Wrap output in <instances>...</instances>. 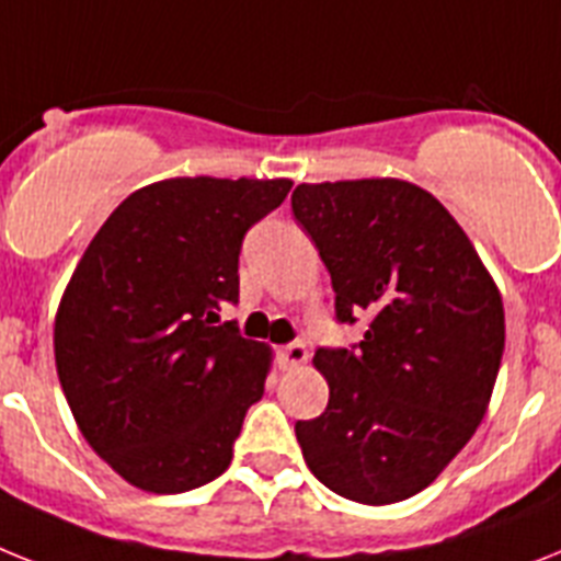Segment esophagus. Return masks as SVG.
Segmentation results:
<instances>
[{
    "label": "esophagus",
    "mask_w": 561,
    "mask_h": 561,
    "mask_svg": "<svg viewBox=\"0 0 561 561\" xmlns=\"http://www.w3.org/2000/svg\"><path fill=\"white\" fill-rule=\"evenodd\" d=\"M279 359H282V368H302L305 362H308V347L302 342H290L279 351Z\"/></svg>",
    "instance_id": "obj_1"
}]
</instances>
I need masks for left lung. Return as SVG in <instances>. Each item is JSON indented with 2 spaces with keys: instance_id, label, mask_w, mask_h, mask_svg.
Wrapping results in <instances>:
<instances>
[{
  "instance_id": "left-lung-1",
  "label": "left lung",
  "mask_w": 561,
  "mask_h": 561,
  "mask_svg": "<svg viewBox=\"0 0 561 561\" xmlns=\"http://www.w3.org/2000/svg\"><path fill=\"white\" fill-rule=\"evenodd\" d=\"M296 222L331 273L356 351L313 356L331 399L296 422L310 473L339 496L393 505L425 491L477 433L505 351V308L468 233L404 179L299 185Z\"/></svg>"
}]
</instances>
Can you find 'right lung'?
I'll return each instance as SVG.
<instances>
[{
	"label": "right lung",
	"mask_w": 561,
	"mask_h": 561,
	"mask_svg": "<svg viewBox=\"0 0 561 561\" xmlns=\"http://www.w3.org/2000/svg\"><path fill=\"white\" fill-rule=\"evenodd\" d=\"M290 185L176 176L139 187L70 276L56 374L88 445L139 491H193L233 459L273 356L219 324V310L239 299L244 233Z\"/></svg>",
	"instance_id": "add662e5"
}]
</instances>
